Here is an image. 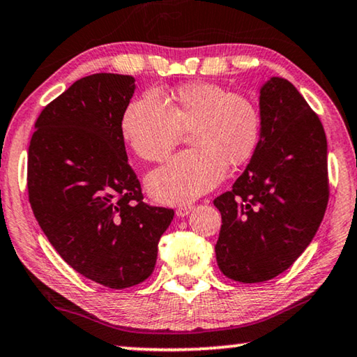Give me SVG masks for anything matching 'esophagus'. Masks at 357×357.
Segmentation results:
<instances>
[{
  "label": "esophagus",
  "mask_w": 357,
  "mask_h": 357,
  "mask_svg": "<svg viewBox=\"0 0 357 357\" xmlns=\"http://www.w3.org/2000/svg\"><path fill=\"white\" fill-rule=\"evenodd\" d=\"M190 208H192V206H190V205H181V206H178L176 215H178V216H181V218L188 216V215H189V211H190Z\"/></svg>",
  "instance_id": "obj_1"
}]
</instances>
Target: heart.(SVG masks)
Segmentation results:
<instances>
[{
  "label": "heart",
  "instance_id": "obj_1",
  "mask_svg": "<svg viewBox=\"0 0 357 357\" xmlns=\"http://www.w3.org/2000/svg\"><path fill=\"white\" fill-rule=\"evenodd\" d=\"M181 130H190L194 149L169 158L147 176V189L165 204H185L211 190L231 167L247 163L261 139V115L243 94L221 84L195 82L179 86L168 104L157 93L131 100L120 132L136 157L160 162L176 146Z\"/></svg>",
  "mask_w": 357,
  "mask_h": 357
}]
</instances>
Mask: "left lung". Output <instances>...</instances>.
I'll use <instances>...</instances> for the list:
<instances>
[{"mask_svg":"<svg viewBox=\"0 0 357 357\" xmlns=\"http://www.w3.org/2000/svg\"><path fill=\"white\" fill-rule=\"evenodd\" d=\"M261 139L232 189L213 200L221 213L215 245L221 273L255 284L296 261L321 226L328 202L327 137L289 79L259 89Z\"/></svg>","mask_w":357,"mask_h":357,"instance_id":"obj_1","label":"left lung"}]
</instances>
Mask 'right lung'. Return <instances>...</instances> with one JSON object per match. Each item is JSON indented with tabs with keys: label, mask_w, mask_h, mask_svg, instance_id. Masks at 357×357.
<instances>
[{
	"label": "right lung",
	"mask_w": 357,
	"mask_h": 357,
	"mask_svg": "<svg viewBox=\"0 0 357 357\" xmlns=\"http://www.w3.org/2000/svg\"><path fill=\"white\" fill-rule=\"evenodd\" d=\"M135 78H79L41 110L26 188L47 241L73 269L109 289L144 282L174 211L151 206L128 163L120 119Z\"/></svg>",
	"instance_id": "right-lung-1"
}]
</instances>
